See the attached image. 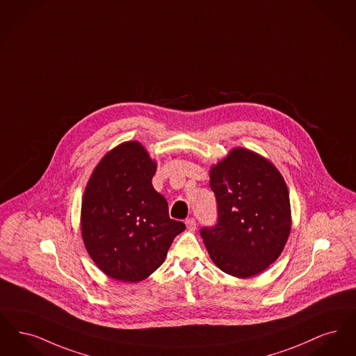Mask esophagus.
Here are the masks:
<instances>
[{
	"mask_svg": "<svg viewBox=\"0 0 356 356\" xmlns=\"http://www.w3.org/2000/svg\"><path fill=\"white\" fill-rule=\"evenodd\" d=\"M186 227H187L188 232H195V230H197V222H195V219H194V218H188V219L186 220Z\"/></svg>",
	"mask_w": 356,
	"mask_h": 356,
	"instance_id": "1",
	"label": "esophagus"
}]
</instances>
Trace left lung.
Masks as SVG:
<instances>
[{
    "mask_svg": "<svg viewBox=\"0 0 356 356\" xmlns=\"http://www.w3.org/2000/svg\"><path fill=\"white\" fill-rule=\"evenodd\" d=\"M218 222L201 236L210 258L232 277L250 278L278 259L291 230L286 182L262 155L243 147L211 166Z\"/></svg>",
    "mask_w": 356,
    "mask_h": 356,
    "instance_id": "obj_1",
    "label": "left lung"
}]
</instances>
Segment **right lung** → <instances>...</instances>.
<instances>
[{
	"instance_id": "right-lung-1",
	"label": "right lung",
	"mask_w": 356,
	"mask_h": 356,
	"mask_svg": "<svg viewBox=\"0 0 356 356\" xmlns=\"http://www.w3.org/2000/svg\"><path fill=\"white\" fill-rule=\"evenodd\" d=\"M156 163L146 149L129 140L95 166L86 185L81 232L94 263L110 278L136 283L163 263L185 223L169 217L152 178Z\"/></svg>"
}]
</instances>
